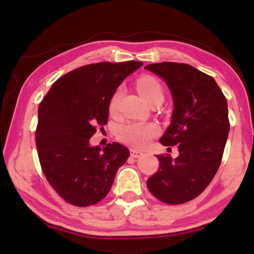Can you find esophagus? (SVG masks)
I'll return each instance as SVG.
<instances>
[{"instance_id":"1","label":"esophagus","mask_w":254,"mask_h":254,"mask_svg":"<svg viewBox=\"0 0 254 254\" xmlns=\"http://www.w3.org/2000/svg\"><path fill=\"white\" fill-rule=\"evenodd\" d=\"M130 154L132 157L134 158H138L139 156L143 155V152H141V150H137V149H134V148H131L130 149Z\"/></svg>"}]
</instances>
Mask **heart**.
Segmentation results:
<instances>
[{"label":"heart","instance_id":"heart-1","mask_svg":"<svg viewBox=\"0 0 254 254\" xmlns=\"http://www.w3.org/2000/svg\"><path fill=\"white\" fill-rule=\"evenodd\" d=\"M136 87L138 93L148 104L156 99L164 100L163 86L153 76H143L137 79ZM123 95V87H118L112 94L109 101V112L117 115ZM159 134V127L155 123L127 122L118 127L117 135L121 142L135 148H143Z\"/></svg>","mask_w":254,"mask_h":254}]
</instances>
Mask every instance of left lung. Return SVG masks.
I'll return each mask as SVG.
<instances>
[{
	"mask_svg": "<svg viewBox=\"0 0 254 254\" xmlns=\"http://www.w3.org/2000/svg\"><path fill=\"white\" fill-rule=\"evenodd\" d=\"M145 68L171 91L175 109L160 143L179 150L177 158L157 155L159 168L147 188L161 202L186 203L206 189L222 163L230 128L227 100L212 76L189 64L161 62Z\"/></svg>",
	"mask_w": 254,
	"mask_h": 254,
	"instance_id": "obj_1",
	"label": "left lung"
}]
</instances>
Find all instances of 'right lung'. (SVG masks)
<instances>
[{
    "label": "right lung",
    "instance_id": "right-lung-1",
    "mask_svg": "<svg viewBox=\"0 0 254 254\" xmlns=\"http://www.w3.org/2000/svg\"><path fill=\"white\" fill-rule=\"evenodd\" d=\"M143 65L138 61L100 62L57 79L38 108L36 146L48 182L64 201L85 207L110 191L130 150L112 143L89 145L96 127L106 126L109 101L123 79Z\"/></svg>",
    "mask_w": 254,
    "mask_h": 254
}]
</instances>
